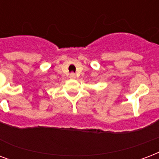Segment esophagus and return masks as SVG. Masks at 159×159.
<instances>
[{
  "label": "esophagus",
  "mask_w": 159,
  "mask_h": 159,
  "mask_svg": "<svg viewBox=\"0 0 159 159\" xmlns=\"http://www.w3.org/2000/svg\"><path fill=\"white\" fill-rule=\"evenodd\" d=\"M71 77H75V74H74V73H71Z\"/></svg>",
  "instance_id": "34e87169"
}]
</instances>
